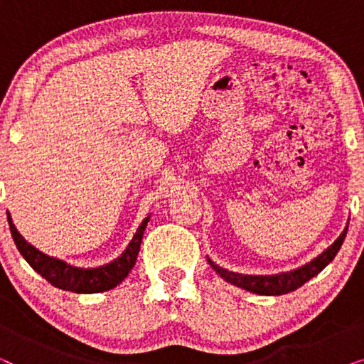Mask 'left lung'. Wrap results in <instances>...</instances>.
Masks as SVG:
<instances>
[{
	"mask_svg": "<svg viewBox=\"0 0 364 364\" xmlns=\"http://www.w3.org/2000/svg\"><path fill=\"white\" fill-rule=\"evenodd\" d=\"M348 232V225L345 230L341 232V235L336 238L335 242L331 243L326 250H323L320 255L313 258L311 262L305 263V265L295 268V270L290 272H282L275 273V275H245V273H237L230 272L227 268L218 267L215 262H212L210 258H207L210 267L215 270L217 275H220L223 280L232 283L238 288H243V290L257 293V295H265V296H277V295H285V293H290L301 285H305L308 280H311L313 277H316L323 268H325L328 263H330L333 258L336 257L338 250H340L343 245V240H345Z\"/></svg>",
	"mask_w": 364,
	"mask_h": 364,
	"instance_id": "obj_1",
	"label": "left lung"
}]
</instances>
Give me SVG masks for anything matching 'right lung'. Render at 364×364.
Segmentation results:
<instances>
[{
	"instance_id": "right-lung-1",
	"label": "right lung",
	"mask_w": 364,
	"mask_h": 364,
	"mask_svg": "<svg viewBox=\"0 0 364 364\" xmlns=\"http://www.w3.org/2000/svg\"><path fill=\"white\" fill-rule=\"evenodd\" d=\"M149 220H151V215L144 218L137 232L134 233L132 240L126 247V250L116 260L96 268H79L69 265V263L59 260V258L49 257L46 253L39 252L31 243H28L21 233L18 232V228L14 227L13 218L8 212L9 230H11L13 240L24 260L33 267L34 272L46 278L53 287L74 293H102L112 290L119 283H122L124 278L131 273L134 265H136L139 248H141L142 237Z\"/></svg>"
}]
</instances>
